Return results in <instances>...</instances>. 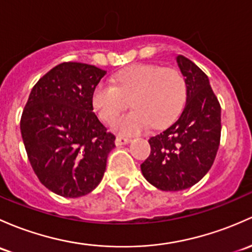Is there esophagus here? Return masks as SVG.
I'll use <instances>...</instances> for the list:
<instances>
[{
  "label": "esophagus",
  "instance_id": "esophagus-1",
  "mask_svg": "<svg viewBox=\"0 0 252 252\" xmlns=\"http://www.w3.org/2000/svg\"><path fill=\"white\" fill-rule=\"evenodd\" d=\"M131 140L129 139V137H123V136H117L116 137V145H117V146H121V145H126V144H129V142H130Z\"/></svg>",
  "mask_w": 252,
  "mask_h": 252
}]
</instances>
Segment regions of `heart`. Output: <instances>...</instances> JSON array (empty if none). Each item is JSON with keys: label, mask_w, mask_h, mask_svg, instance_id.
Wrapping results in <instances>:
<instances>
[{"label": "heart", "mask_w": 252, "mask_h": 252, "mask_svg": "<svg viewBox=\"0 0 252 252\" xmlns=\"http://www.w3.org/2000/svg\"><path fill=\"white\" fill-rule=\"evenodd\" d=\"M187 96V82L176 67L156 63L130 66L115 78V86L100 82L92 93V105L97 117L110 123L128 107L134 108L113 123L122 135H134L148 128L171 123L182 111Z\"/></svg>", "instance_id": "heart-1"}]
</instances>
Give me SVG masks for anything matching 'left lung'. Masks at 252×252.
<instances>
[{
    "label": "left lung",
    "mask_w": 252,
    "mask_h": 252,
    "mask_svg": "<svg viewBox=\"0 0 252 252\" xmlns=\"http://www.w3.org/2000/svg\"><path fill=\"white\" fill-rule=\"evenodd\" d=\"M177 63L187 82L180 117L148 140L151 153L141 164L145 179L161 190H182L205 176L221 140V106L205 73L184 55Z\"/></svg>",
    "instance_id": "left-lung-1"
}]
</instances>
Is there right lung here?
Wrapping results in <instances>:
<instances>
[{"instance_id":"1","label":"right lung","mask_w":252,"mask_h":252,"mask_svg":"<svg viewBox=\"0 0 252 252\" xmlns=\"http://www.w3.org/2000/svg\"><path fill=\"white\" fill-rule=\"evenodd\" d=\"M106 71L67 62L33 86L20 118L28 158L43 186L65 198L92 192L102 180L115 135L93 112L92 93Z\"/></svg>"}]
</instances>
